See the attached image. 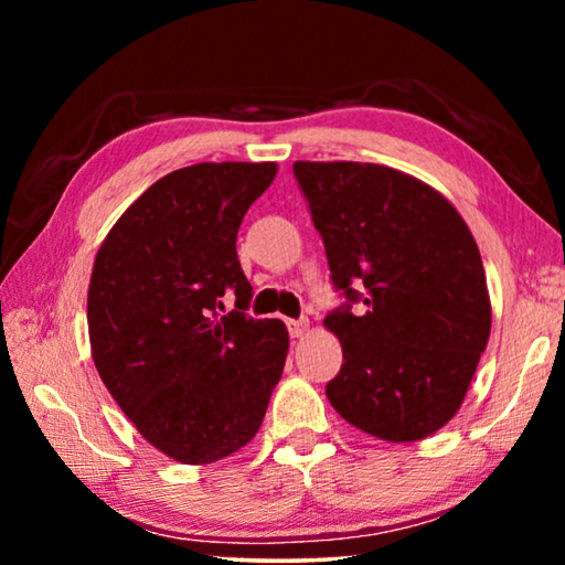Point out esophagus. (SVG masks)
Returning <instances> with one entry per match:
<instances>
[{
  "label": "esophagus",
  "mask_w": 565,
  "mask_h": 565,
  "mask_svg": "<svg viewBox=\"0 0 565 565\" xmlns=\"http://www.w3.org/2000/svg\"><path fill=\"white\" fill-rule=\"evenodd\" d=\"M286 329H289L291 339H301L309 331V319H286Z\"/></svg>",
  "instance_id": "esophagus-1"
}]
</instances>
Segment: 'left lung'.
<instances>
[{"label":"left lung","instance_id":"8db88e82","mask_svg":"<svg viewBox=\"0 0 565 565\" xmlns=\"http://www.w3.org/2000/svg\"><path fill=\"white\" fill-rule=\"evenodd\" d=\"M294 177L347 299L323 319L343 351L331 406L384 441L436 434L461 408L491 333L473 234L446 196L391 167L296 161Z\"/></svg>","mask_w":565,"mask_h":565}]
</instances>
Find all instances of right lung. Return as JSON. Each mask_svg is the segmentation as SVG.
I'll use <instances>...</instances> for the list:
<instances>
[{
    "mask_svg": "<svg viewBox=\"0 0 565 565\" xmlns=\"http://www.w3.org/2000/svg\"><path fill=\"white\" fill-rule=\"evenodd\" d=\"M274 177V161L171 171L94 259V366L137 431L174 461L214 463L246 446L281 379L289 331L248 317L254 291L236 256L242 218Z\"/></svg>",
    "mask_w": 565,
    "mask_h": 565,
    "instance_id": "right-lung-1",
    "label": "right lung"
}]
</instances>
